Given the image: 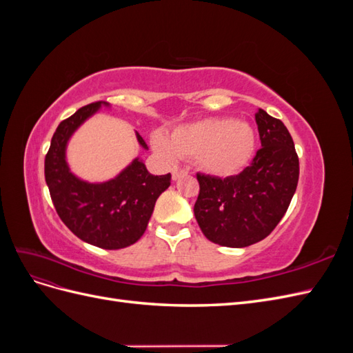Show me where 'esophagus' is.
<instances>
[{"mask_svg": "<svg viewBox=\"0 0 353 353\" xmlns=\"http://www.w3.org/2000/svg\"><path fill=\"white\" fill-rule=\"evenodd\" d=\"M187 174H188V170H187V169H183V168H174V169H172V179H174V181H176V179H179L181 176L187 175Z\"/></svg>", "mask_w": 353, "mask_h": 353, "instance_id": "34e87169", "label": "esophagus"}]
</instances>
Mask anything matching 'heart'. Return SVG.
<instances>
[{
    "label": "heart",
    "instance_id": "obj_1",
    "mask_svg": "<svg viewBox=\"0 0 353 353\" xmlns=\"http://www.w3.org/2000/svg\"><path fill=\"white\" fill-rule=\"evenodd\" d=\"M154 150L165 159L196 157L200 169L215 176H231L249 163L254 152L253 128L234 117H206L179 125L168 138L156 132Z\"/></svg>",
    "mask_w": 353,
    "mask_h": 353
}]
</instances>
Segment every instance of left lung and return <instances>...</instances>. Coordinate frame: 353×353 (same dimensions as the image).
<instances>
[{
	"label": "left lung",
	"mask_w": 353,
	"mask_h": 353,
	"mask_svg": "<svg viewBox=\"0 0 353 353\" xmlns=\"http://www.w3.org/2000/svg\"><path fill=\"white\" fill-rule=\"evenodd\" d=\"M261 148L239 175L197 174L200 193L194 215L201 232L225 248H248L268 237L281 221L299 181V157L280 119L254 114Z\"/></svg>",
	"instance_id": "obj_1"
}]
</instances>
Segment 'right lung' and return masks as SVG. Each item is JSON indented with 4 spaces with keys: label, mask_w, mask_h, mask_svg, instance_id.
<instances>
[{
    "label": "right lung",
    "mask_w": 353,
    "mask_h": 353,
    "mask_svg": "<svg viewBox=\"0 0 353 353\" xmlns=\"http://www.w3.org/2000/svg\"><path fill=\"white\" fill-rule=\"evenodd\" d=\"M109 103L83 105L63 121L51 138L46 156V183L60 219L82 241L105 250L128 248L141 239L154 210L156 200L170 185V174L152 175L140 157L103 183H88L74 175L66 150L72 135ZM138 144L148 150L143 137Z\"/></svg>",
    "instance_id": "add662e5"
}]
</instances>
